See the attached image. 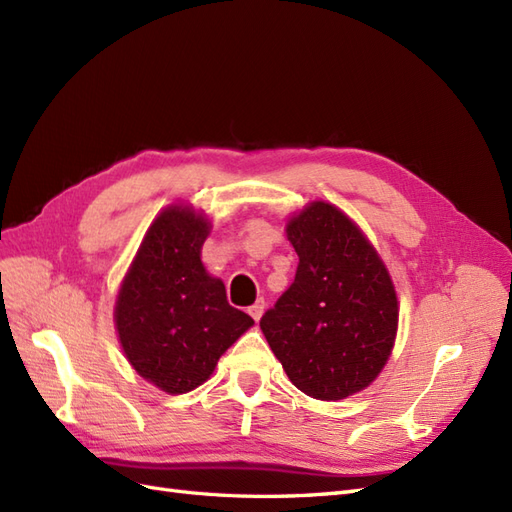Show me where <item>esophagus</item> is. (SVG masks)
Segmentation results:
<instances>
[{
	"instance_id": "34e87169",
	"label": "esophagus",
	"mask_w": 512,
	"mask_h": 512,
	"mask_svg": "<svg viewBox=\"0 0 512 512\" xmlns=\"http://www.w3.org/2000/svg\"><path fill=\"white\" fill-rule=\"evenodd\" d=\"M247 312H250V316L258 322L260 316H262V312H265V299H258L254 305L247 307Z\"/></svg>"
}]
</instances>
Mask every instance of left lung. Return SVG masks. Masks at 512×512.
Listing matches in <instances>:
<instances>
[{
    "instance_id": "left-lung-1",
    "label": "left lung",
    "mask_w": 512,
    "mask_h": 512,
    "mask_svg": "<svg viewBox=\"0 0 512 512\" xmlns=\"http://www.w3.org/2000/svg\"><path fill=\"white\" fill-rule=\"evenodd\" d=\"M288 241L297 275L260 329L299 391L344 399L374 382L393 350V282L363 232L322 200L292 218Z\"/></svg>"
}]
</instances>
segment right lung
Masks as SVG:
<instances>
[{
  "mask_svg": "<svg viewBox=\"0 0 512 512\" xmlns=\"http://www.w3.org/2000/svg\"><path fill=\"white\" fill-rule=\"evenodd\" d=\"M207 235V220L188 207L160 213L117 297L115 322L128 361L173 395L203 384L254 324L200 262Z\"/></svg>",
  "mask_w": 512,
  "mask_h": 512,
  "instance_id": "right-lung-1",
  "label": "right lung"
}]
</instances>
